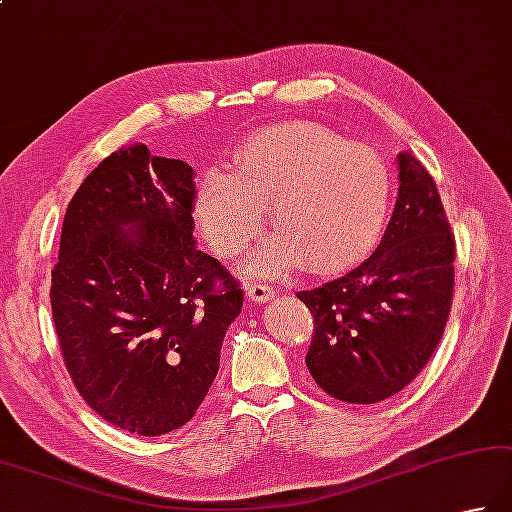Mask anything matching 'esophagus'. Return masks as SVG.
Segmentation results:
<instances>
[{"instance_id":"obj_1","label":"esophagus","mask_w":512,"mask_h":512,"mask_svg":"<svg viewBox=\"0 0 512 512\" xmlns=\"http://www.w3.org/2000/svg\"><path fill=\"white\" fill-rule=\"evenodd\" d=\"M246 297L255 304L270 302V299L275 297V288H270L266 284H248L246 286Z\"/></svg>"}]
</instances>
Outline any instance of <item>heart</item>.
<instances>
[{
  "label": "heart",
  "instance_id": "b5f03b06",
  "mask_svg": "<svg viewBox=\"0 0 512 512\" xmlns=\"http://www.w3.org/2000/svg\"><path fill=\"white\" fill-rule=\"evenodd\" d=\"M388 204L390 175L377 150L313 122H288L246 139L230 173H208L193 217L213 253L235 257L262 233L268 208L277 235L250 255V275L273 277L304 262L313 273H335L373 250Z\"/></svg>",
  "mask_w": 512,
  "mask_h": 512
}]
</instances>
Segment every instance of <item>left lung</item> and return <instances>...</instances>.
<instances>
[{"label": "left lung", "instance_id": "1", "mask_svg": "<svg viewBox=\"0 0 512 512\" xmlns=\"http://www.w3.org/2000/svg\"><path fill=\"white\" fill-rule=\"evenodd\" d=\"M393 217L364 264L297 297L315 335L306 366L317 386L348 404H377L422 373L453 304L455 239L433 177L397 155Z\"/></svg>", "mask_w": 512, "mask_h": 512}]
</instances>
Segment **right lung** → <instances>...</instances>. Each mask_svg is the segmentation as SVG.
Segmentation results:
<instances>
[{"label": "right lung", "mask_w": 512, "mask_h": 512, "mask_svg": "<svg viewBox=\"0 0 512 512\" xmlns=\"http://www.w3.org/2000/svg\"><path fill=\"white\" fill-rule=\"evenodd\" d=\"M193 175L144 144L108 155L70 199L50 284L79 395L144 437L193 419L244 304L228 270L195 246Z\"/></svg>", "instance_id": "1"}]
</instances>
